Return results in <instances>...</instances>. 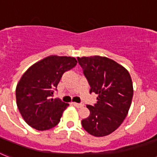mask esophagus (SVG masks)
Wrapping results in <instances>:
<instances>
[{
  "instance_id": "obj_1",
  "label": "esophagus",
  "mask_w": 157,
  "mask_h": 157,
  "mask_svg": "<svg viewBox=\"0 0 157 157\" xmlns=\"http://www.w3.org/2000/svg\"><path fill=\"white\" fill-rule=\"evenodd\" d=\"M73 105H74L76 108H81V107H83V106H84V104H82V103L74 102V103H73Z\"/></svg>"
}]
</instances>
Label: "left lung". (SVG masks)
Here are the masks:
<instances>
[{"mask_svg": "<svg viewBox=\"0 0 157 157\" xmlns=\"http://www.w3.org/2000/svg\"><path fill=\"white\" fill-rule=\"evenodd\" d=\"M90 85V93L98 96L90 114L81 121L83 128L97 137L114 132L127 117L133 97V84L124 67L107 57H77Z\"/></svg>", "mask_w": 157, "mask_h": 157, "instance_id": "obj_1", "label": "left lung"}]
</instances>
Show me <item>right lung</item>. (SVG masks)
I'll return each mask as SVG.
<instances>
[{
	"label": "right lung",
	"mask_w": 157,
	"mask_h": 157,
	"mask_svg": "<svg viewBox=\"0 0 157 157\" xmlns=\"http://www.w3.org/2000/svg\"><path fill=\"white\" fill-rule=\"evenodd\" d=\"M70 56H50L30 66L16 87L17 105L29 126L46 131L56 127L69 105L59 98H51L65 72L76 65Z\"/></svg>",
	"instance_id": "obj_1"
}]
</instances>
